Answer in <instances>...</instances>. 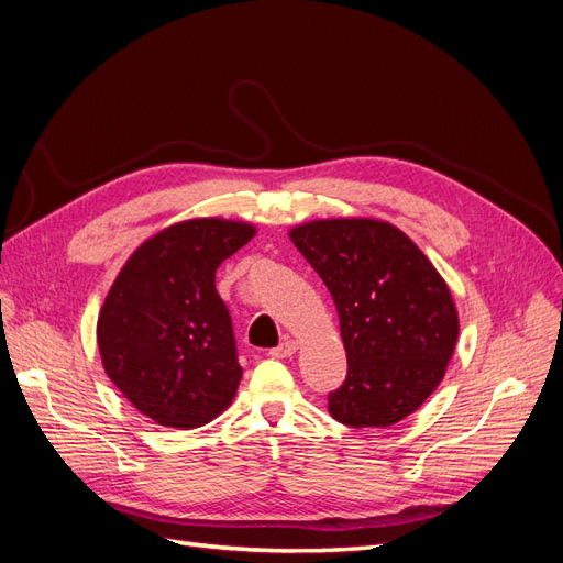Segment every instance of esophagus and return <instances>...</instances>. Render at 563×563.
<instances>
[{
	"label": "esophagus",
	"instance_id": "esophagus-1",
	"mask_svg": "<svg viewBox=\"0 0 563 563\" xmlns=\"http://www.w3.org/2000/svg\"><path fill=\"white\" fill-rule=\"evenodd\" d=\"M296 350H298V343H296V340H291V338H284V343H282L279 347L272 350L269 354L275 356V360H286V356H294V354H296Z\"/></svg>",
	"mask_w": 563,
	"mask_h": 563
}]
</instances>
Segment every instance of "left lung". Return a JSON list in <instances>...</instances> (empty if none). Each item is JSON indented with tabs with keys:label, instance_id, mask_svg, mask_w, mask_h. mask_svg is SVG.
<instances>
[{
	"label": "left lung",
	"instance_id": "obj_1",
	"mask_svg": "<svg viewBox=\"0 0 563 563\" xmlns=\"http://www.w3.org/2000/svg\"><path fill=\"white\" fill-rule=\"evenodd\" d=\"M288 236L333 296L347 352V376L329 395V413L350 428H389L418 411L457 343L444 277L385 220H312Z\"/></svg>",
	"mask_w": 563,
	"mask_h": 563
}]
</instances>
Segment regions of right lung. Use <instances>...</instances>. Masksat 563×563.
Wrapping results in <instances>:
<instances>
[{
	"label": "right lung",
	"mask_w": 563,
	"mask_h": 563,
	"mask_svg": "<svg viewBox=\"0 0 563 563\" xmlns=\"http://www.w3.org/2000/svg\"><path fill=\"white\" fill-rule=\"evenodd\" d=\"M240 220L192 218L131 253L100 308L103 368L143 416L192 430L232 404L242 380L216 269L253 240Z\"/></svg>",
	"instance_id": "add662e5"
}]
</instances>
